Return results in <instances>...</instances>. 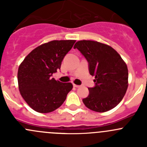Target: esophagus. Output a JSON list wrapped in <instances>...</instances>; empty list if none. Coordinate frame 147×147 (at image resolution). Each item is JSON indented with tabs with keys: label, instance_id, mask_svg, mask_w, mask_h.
Listing matches in <instances>:
<instances>
[{
	"label": "esophagus",
	"instance_id": "34e87169",
	"mask_svg": "<svg viewBox=\"0 0 147 147\" xmlns=\"http://www.w3.org/2000/svg\"><path fill=\"white\" fill-rule=\"evenodd\" d=\"M73 86L75 87H80V85H78V84H73Z\"/></svg>",
	"mask_w": 147,
	"mask_h": 147
}]
</instances>
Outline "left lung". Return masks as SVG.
I'll use <instances>...</instances> for the list:
<instances>
[{
    "label": "left lung",
    "instance_id": "left-lung-1",
    "mask_svg": "<svg viewBox=\"0 0 147 147\" xmlns=\"http://www.w3.org/2000/svg\"><path fill=\"white\" fill-rule=\"evenodd\" d=\"M78 48L89 63V71L94 75V87L83 99L88 109L105 112L113 109L123 99L128 87L127 64L111 46L93 40H79Z\"/></svg>",
    "mask_w": 147,
    "mask_h": 147
}]
</instances>
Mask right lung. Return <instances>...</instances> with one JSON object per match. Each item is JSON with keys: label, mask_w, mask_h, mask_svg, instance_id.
Wrapping results in <instances>:
<instances>
[{"label": "right lung", "mask_w": 147, "mask_h": 147, "mask_svg": "<svg viewBox=\"0 0 147 147\" xmlns=\"http://www.w3.org/2000/svg\"><path fill=\"white\" fill-rule=\"evenodd\" d=\"M75 40H53L32 50L20 63L18 82L20 94L33 110L49 113L60 107L73 86L51 78L60 69Z\"/></svg>", "instance_id": "1"}]
</instances>
